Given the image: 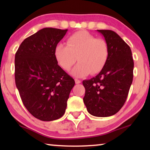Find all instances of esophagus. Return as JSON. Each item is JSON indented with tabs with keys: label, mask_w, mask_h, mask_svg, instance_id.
<instances>
[{
	"label": "esophagus",
	"mask_w": 150,
	"mask_h": 150,
	"mask_svg": "<svg viewBox=\"0 0 150 150\" xmlns=\"http://www.w3.org/2000/svg\"><path fill=\"white\" fill-rule=\"evenodd\" d=\"M75 83H76V84H79L81 83V81H80V80L77 79H75Z\"/></svg>",
	"instance_id": "34e87169"
}]
</instances>
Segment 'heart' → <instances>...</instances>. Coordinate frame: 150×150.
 I'll use <instances>...</instances> for the list:
<instances>
[{
  "mask_svg": "<svg viewBox=\"0 0 150 150\" xmlns=\"http://www.w3.org/2000/svg\"><path fill=\"white\" fill-rule=\"evenodd\" d=\"M67 44L59 43L55 47L57 62L68 71L76 61H79L71 71L73 76L83 77L89 73L100 72L107 62L109 48L103 39L96 38L87 31L75 33L67 38Z\"/></svg>",
  "mask_w": 150,
  "mask_h": 150,
  "instance_id": "1",
  "label": "heart"
}]
</instances>
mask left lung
<instances>
[{
    "mask_svg": "<svg viewBox=\"0 0 150 150\" xmlns=\"http://www.w3.org/2000/svg\"><path fill=\"white\" fill-rule=\"evenodd\" d=\"M98 31L107 42L109 54L101 71L83 81V101L90 114L105 117L116 114L126 102L132 83L134 61L130 46L119 35L111 30Z\"/></svg>",
    "mask_w": 150,
    "mask_h": 150,
    "instance_id": "obj_1",
    "label": "left lung"
}]
</instances>
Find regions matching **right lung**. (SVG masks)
Masks as SVG:
<instances>
[{"label": "right lung", "instance_id": "1", "mask_svg": "<svg viewBox=\"0 0 150 150\" xmlns=\"http://www.w3.org/2000/svg\"><path fill=\"white\" fill-rule=\"evenodd\" d=\"M67 29L42 28L26 38L15 56V81L28 111L44 122L65 112L74 80L58 65L55 47Z\"/></svg>", "mask_w": 150, "mask_h": 150}]
</instances>
